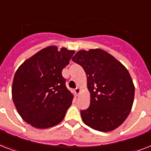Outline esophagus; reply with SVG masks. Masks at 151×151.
<instances>
[{"label": "esophagus", "mask_w": 151, "mask_h": 151, "mask_svg": "<svg viewBox=\"0 0 151 151\" xmlns=\"http://www.w3.org/2000/svg\"><path fill=\"white\" fill-rule=\"evenodd\" d=\"M74 92H75V94L77 95V96H78V95H79V93L81 92L80 88H76L75 89H74Z\"/></svg>", "instance_id": "esophagus-1"}]
</instances>
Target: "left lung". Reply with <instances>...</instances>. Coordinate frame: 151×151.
I'll return each mask as SVG.
<instances>
[{
	"label": "left lung",
	"instance_id": "obj_1",
	"mask_svg": "<svg viewBox=\"0 0 151 151\" xmlns=\"http://www.w3.org/2000/svg\"><path fill=\"white\" fill-rule=\"evenodd\" d=\"M72 60L87 75L90 106L81 111L83 122L104 132L118 128L131 112L134 101L135 87L128 70L100 48L79 51Z\"/></svg>",
	"mask_w": 151,
	"mask_h": 151
}]
</instances>
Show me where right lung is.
<instances>
[{
    "mask_svg": "<svg viewBox=\"0 0 151 151\" xmlns=\"http://www.w3.org/2000/svg\"><path fill=\"white\" fill-rule=\"evenodd\" d=\"M74 52L48 46L27 59L15 72L13 102L23 121L31 126L48 129L63 120L73 95L66 87L62 70Z\"/></svg>",
    "mask_w": 151,
    "mask_h": 151,
    "instance_id": "right-lung-1",
    "label": "right lung"
}]
</instances>
